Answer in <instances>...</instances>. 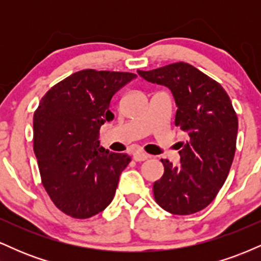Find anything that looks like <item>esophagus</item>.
<instances>
[{
  "label": "esophagus",
  "mask_w": 261,
  "mask_h": 261,
  "mask_svg": "<svg viewBox=\"0 0 261 261\" xmlns=\"http://www.w3.org/2000/svg\"><path fill=\"white\" fill-rule=\"evenodd\" d=\"M147 158H149V155L147 153H145V152H135L134 153V160L136 162H142V161H146Z\"/></svg>",
  "instance_id": "obj_1"
}]
</instances>
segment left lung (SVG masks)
<instances>
[{"label": "left lung", "mask_w": 261, "mask_h": 261, "mask_svg": "<svg viewBox=\"0 0 261 261\" xmlns=\"http://www.w3.org/2000/svg\"><path fill=\"white\" fill-rule=\"evenodd\" d=\"M137 73L172 92L175 126L188 135L179 142L178 166L162 160L164 173L153 184L155 201L173 215L201 211L222 188L234 158L238 119L232 101L220 83L185 62Z\"/></svg>", "instance_id": "1"}]
</instances>
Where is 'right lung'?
Returning a JSON list of instances; mask_svg holds the SVG:
<instances>
[{
    "instance_id": "1",
    "label": "right lung",
    "mask_w": 261,
    "mask_h": 261,
    "mask_svg": "<svg viewBox=\"0 0 261 261\" xmlns=\"http://www.w3.org/2000/svg\"><path fill=\"white\" fill-rule=\"evenodd\" d=\"M136 74L83 70L55 85L34 113V153L41 182L59 210L89 218L113 201L126 153L101 147L98 135L114 114L113 95Z\"/></svg>"
}]
</instances>
